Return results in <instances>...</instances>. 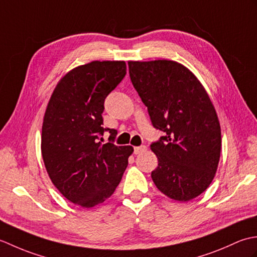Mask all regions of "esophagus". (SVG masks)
<instances>
[{
	"instance_id": "esophagus-1",
	"label": "esophagus",
	"mask_w": 257,
	"mask_h": 257,
	"mask_svg": "<svg viewBox=\"0 0 257 257\" xmlns=\"http://www.w3.org/2000/svg\"><path fill=\"white\" fill-rule=\"evenodd\" d=\"M146 150H147L146 146H140V147H135L134 152H135V155H140V154H144Z\"/></svg>"
}]
</instances>
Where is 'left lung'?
<instances>
[{
	"mask_svg": "<svg viewBox=\"0 0 257 257\" xmlns=\"http://www.w3.org/2000/svg\"><path fill=\"white\" fill-rule=\"evenodd\" d=\"M132 83L165 136L150 148L158 158L156 187L187 202L209 188L221 154V127L204 87L183 65L167 59L129 62Z\"/></svg>",
	"mask_w": 257,
	"mask_h": 257,
	"instance_id": "left-lung-1",
	"label": "left lung"
}]
</instances>
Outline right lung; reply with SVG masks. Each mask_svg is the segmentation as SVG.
Listing matches in <instances>:
<instances>
[{"label":"right lung","instance_id":"1","mask_svg":"<svg viewBox=\"0 0 257 257\" xmlns=\"http://www.w3.org/2000/svg\"><path fill=\"white\" fill-rule=\"evenodd\" d=\"M122 61H94L70 70L54 89L42 127V156L53 184L65 198L92 207L110 198L134 152L116 146L103 128V102L125 75ZM109 131V143L102 144Z\"/></svg>","mask_w":257,"mask_h":257}]
</instances>
